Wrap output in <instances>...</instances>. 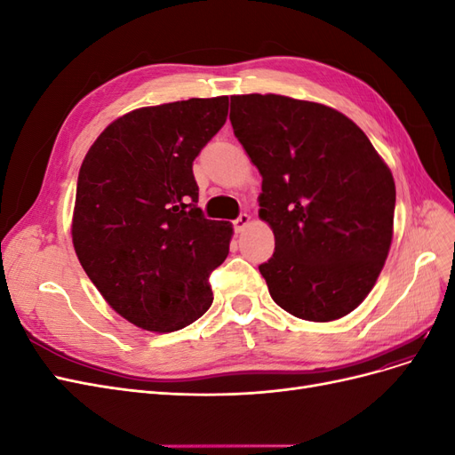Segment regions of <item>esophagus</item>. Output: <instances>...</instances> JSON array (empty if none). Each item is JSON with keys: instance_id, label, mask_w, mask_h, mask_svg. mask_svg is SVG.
I'll return each mask as SVG.
<instances>
[{"instance_id": "esophagus-1", "label": "esophagus", "mask_w": 455, "mask_h": 455, "mask_svg": "<svg viewBox=\"0 0 455 455\" xmlns=\"http://www.w3.org/2000/svg\"><path fill=\"white\" fill-rule=\"evenodd\" d=\"M249 224H251V216L249 214H241L237 220H233V228H235L237 233H241Z\"/></svg>"}]
</instances>
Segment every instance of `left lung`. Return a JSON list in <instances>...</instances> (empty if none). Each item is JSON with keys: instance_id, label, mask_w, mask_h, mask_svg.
I'll return each instance as SVG.
<instances>
[{"instance_id": "obj_1", "label": "left lung", "mask_w": 455, "mask_h": 455, "mask_svg": "<svg viewBox=\"0 0 455 455\" xmlns=\"http://www.w3.org/2000/svg\"><path fill=\"white\" fill-rule=\"evenodd\" d=\"M229 121L261 174L259 220L275 252L259 266L275 304L336 321L374 288L393 241L395 180L338 109L283 94L231 96Z\"/></svg>"}]
</instances>
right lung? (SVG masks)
I'll return each mask as SVG.
<instances>
[{
  "label": "right lung",
  "instance_id": "right-lung-1",
  "mask_svg": "<svg viewBox=\"0 0 455 455\" xmlns=\"http://www.w3.org/2000/svg\"><path fill=\"white\" fill-rule=\"evenodd\" d=\"M228 96L148 106L117 117L81 163L72 243L109 307L149 332H174L211 307L209 275L233 226L196 204L194 159L222 129Z\"/></svg>",
  "mask_w": 455,
  "mask_h": 455
}]
</instances>
